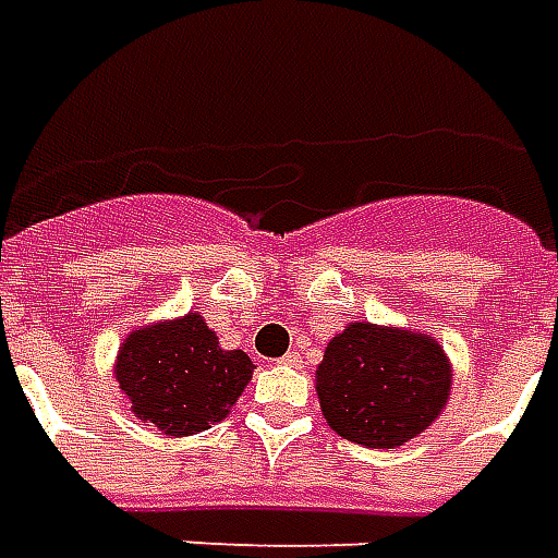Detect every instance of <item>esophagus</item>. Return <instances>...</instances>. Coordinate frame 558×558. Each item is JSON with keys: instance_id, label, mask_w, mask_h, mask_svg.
<instances>
[{"instance_id": "1", "label": "esophagus", "mask_w": 558, "mask_h": 558, "mask_svg": "<svg viewBox=\"0 0 558 558\" xmlns=\"http://www.w3.org/2000/svg\"><path fill=\"white\" fill-rule=\"evenodd\" d=\"M304 362V352L302 350H292L287 352L283 359H280V364H290V367H299V364Z\"/></svg>"}]
</instances>
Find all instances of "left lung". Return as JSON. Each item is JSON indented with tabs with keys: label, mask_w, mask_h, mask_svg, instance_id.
<instances>
[{
	"label": "left lung",
	"mask_w": 558,
	"mask_h": 558,
	"mask_svg": "<svg viewBox=\"0 0 558 558\" xmlns=\"http://www.w3.org/2000/svg\"><path fill=\"white\" fill-rule=\"evenodd\" d=\"M448 391L451 364L436 340L374 323L343 328L316 367L328 427L364 448L410 442L442 415Z\"/></svg>",
	"instance_id": "8db88e82"
}]
</instances>
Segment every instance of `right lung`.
<instances>
[{
	"instance_id": "add662e5",
	"label": "right lung",
	"mask_w": 558,
	"mask_h": 558,
	"mask_svg": "<svg viewBox=\"0 0 558 558\" xmlns=\"http://www.w3.org/2000/svg\"><path fill=\"white\" fill-rule=\"evenodd\" d=\"M254 374L242 350H223L199 314L137 328L116 355V383L143 424L167 436L208 430Z\"/></svg>"
}]
</instances>
